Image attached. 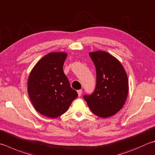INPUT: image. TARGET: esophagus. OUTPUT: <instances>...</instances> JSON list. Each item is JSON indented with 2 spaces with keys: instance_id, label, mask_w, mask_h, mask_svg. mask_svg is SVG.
I'll return each mask as SVG.
<instances>
[{
  "instance_id": "esophagus-1",
  "label": "esophagus",
  "mask_w": 155,
  "mask_h": 155,
  "mask_svg": "<svg viewBox=\"0 0 155 155\" xmlns=\"http://www.w3.org/2000/svg\"><path fill=\"white\" fill-rule=\"evenodd\" d=\"M82 90L81 89H80V90H78L77 91V93H78V97H81V95H82Z\"/></svg>"
}]
</instances>
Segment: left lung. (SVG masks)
Wrapping results in <instances>:
<instances>
[{
	"label": "left lung",
	"mask_w": 155,
	"mask_h": 155,
	"mask_svg": "<svg viewBox=\"0 0 155 155\" xmlns=\"http://www.w3.org/2000/svg\"><path fill=\"white\" fill-rule=\"evenodd\" d=\"M89 56L95 66L97 83L94 92L84 95V99L96 116L111 117L125 104L129 90L128 76L119 60L107 51H92Z\"/></svg>",
	"instance_id": "obj_1"
}]
</instances>
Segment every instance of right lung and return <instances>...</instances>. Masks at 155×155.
Segmentation results:
<instances>
[{"label":"right lung","mask_w":155,"mask_h":155,"mask_svg":"<svg viewBox=\"0 0 155 155\" xmlns=\"http://www.w3.org/2000/svg\"><path fill=\"white\" fill-rule=\"evenodd\" d=\"M66 52H50L36 63L29 75L27 92L39 114L56 118L68 110L78 97L63 71Z\"/></svg>","instance_id":"right-lung-1"}]
</instances>
